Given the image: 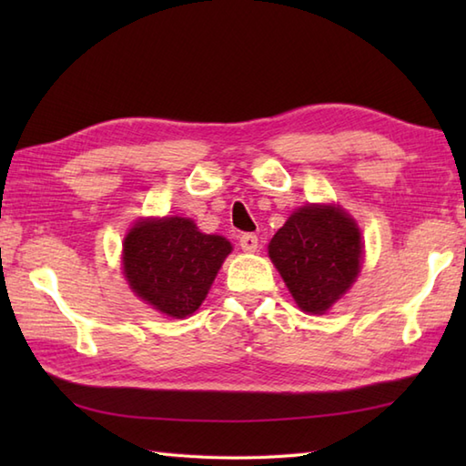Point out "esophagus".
<instances>
[{"label": "esophagus", "mask_w": 466, "mask_h": 466, "mask_svg": "<svg viewBox=\"0 0 466 466\" xmlns=\"http://www.w3.org/2000/svg\"><path fill=\"white\" fill-rule=\"evenodd\" d=\"M240 248L244 252H256V250H258V236L242 234L240 236Z\"/></svg>", "instance_id": "34e87169"}]
</instances>
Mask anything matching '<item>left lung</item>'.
<instances>
[{"label":"left lung","instance_id":"1","mask_svg":"<svg viewBox=\"0 0 466 466\" xmlns=\"http://www.w3.org/2000/svg\"><path fill=\"white\" fill-rule=\"evenodd\" d=\"M268 254L299 309L324 314L359 276L362 238L340 206L309 204L274 234Z\"/></svg>","mask_w":466,"mask_h":466}]
</instances>
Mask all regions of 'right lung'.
Here are the masks:
<instances>
[{
	"instance_id": "right-lung-1",
	"label": "right lung",
	"mask_w": 466,
	"mask_h": 466,
	"mask_svg": "<svg viewBox=\"0 0 466 466\" xmlns=\"http://www.w3.org/2000/svg\"><path fill=\"white\" fill-rule=\"evenodd\" d=\"M230 252V242L200 232L190 218H146L124 238V276L146 304L186 319L200 309Z\"/></svg>"
}]
</instances>
